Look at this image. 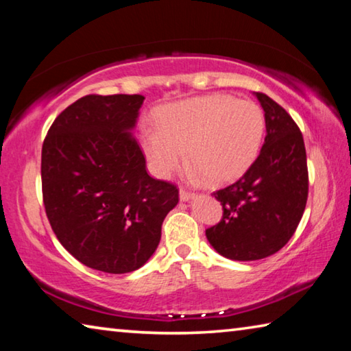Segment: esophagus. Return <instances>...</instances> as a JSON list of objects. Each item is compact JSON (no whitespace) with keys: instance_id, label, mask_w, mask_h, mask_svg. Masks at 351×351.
Masks as SVG:
<instances>
[{"instance_id":"34e87169","label":"esophagus","mask_w":351,"mask_h":351,"mask_svg":"<svg viewBox=\"0 0 351 351\" xmlns=\"http://www.w3.org/2000/svg\"><path fill=\"white\" fill-rule=\"evenodd\" d=\"M192 198H193V193H190V192H187V190H184V189L180 190V199L181 201H190Z\"/></svg>"}]
</instances>
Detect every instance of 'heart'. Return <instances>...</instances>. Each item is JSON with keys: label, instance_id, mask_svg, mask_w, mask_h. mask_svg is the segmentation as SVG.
Wrapping results in <instances>:
<instances>
[{"label": "heart", "instance_id": "obj_1", "mask_svg": "<svg viewBox=\"0 0 351 351\" xmlns=\"http://www.w3.org/2000/svg\"><path fill=\"white\" fill-rule=\"evenodd\" d=\"M154 127L139 138L154 176L167 180L189 158L195 176L223 186L254 164L263 141L265 114L251 100L209 94L161 106L154 112Z\"/></svg>", "mask_w": 351, "mask_h": 351}]
</instances>
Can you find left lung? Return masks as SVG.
Segmentation results:
<instances>
[{
    "label": "left lung",
    "instance_id": "8db88e82",
    "mask_svg": "<svg viewBox=\"0 0 351 351\" xmlns=\"http://www.w3.org/2000/svg\"><path fill=\"white\" fill-rule=\"evenodd\" d=\"M254 96L265 111V144L239 181L213 193L223 204V218L206 230L210 246L237 261L280 251L295 232L308 198L306 153L299 127L266 94Z\"/></svg>",
    "mask_w": 351,
    "mask_h": 351
}]
</instances>
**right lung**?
Segmentation results:
<instances>
[{
	"label": "right lung",
	"instance_id": "right-lung-1",
	"mask_svg": "<svg viewBox=\"0 0 351 351\" xmlns=\"http://www.w3.org/2000/svg\"><path fill=\"white\" fill-rule=\"evenodd\" d=\"M139 94L85 96L62 111L41 150L45 209L63 247L88 268L144 266L178 204L173 184L147 173L133 132Z\"/></svg>",
	"mask_w": 351,
	"mask_h": 351
}]
</instances>
